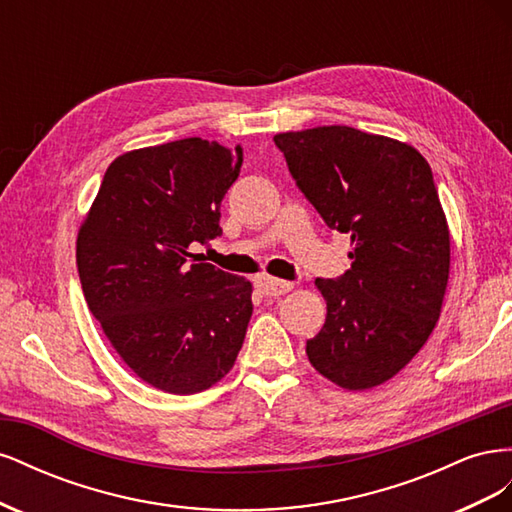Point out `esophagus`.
Listing matches in <instances>:
<instances>
[{"instance_id": "1", "label": "esophagus", "mask_w": 512, "mask_h": 512, "mask_svg": "<svg viewBox=\"0 0 512 512\" xmlns=\"http://www.w3.org/2000/svg\"><path fill=\"white\" fill-rule=\"evenodd\" d=\"M258 290L265 294V297H282V294L290 292L294 288L292 282H284V280H275V277H260L256 282Z\"/></svg>"}]
</instances>
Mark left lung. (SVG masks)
Returning <instances> with one entry per match:
<instances>
[{
	"label": "left lung",
	"mask_w": 512,
	"mask_h": 512,
	"mask_svg": "<svg viewBox=\"0 0 512 512\" xmlns=\"http://www.w3.org/2000/svg\"><path fill=\"white\" fill-rule=\"evenodd\" d=\"M273 141L324 224L352 245L342 277L316 280L327 320L307 359L342 389H371L414 359L440 318L451 235L431 168L414 147L348 126Z\"/></svg>",
	"instance_id": "1"
}]
</instances>
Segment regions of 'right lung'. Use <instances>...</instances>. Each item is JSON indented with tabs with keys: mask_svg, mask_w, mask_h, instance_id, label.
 I'll return each mask as SVG.
<instances>
[{
	"mask_svg": "<svg viewBox=\"0 0 512 512\" xmlns=\"http://www.w3.org/2000/svg\"><path fill=\"white\" fill-rule=\"evenodd\" d=\"M243 149L183 138L123 153L106 168L76 239L85 301L143 382L192 395L237 361L252 318V284L209 262L192 243L222 235V198Z\"/></svg>",
	"mask_w": 512,
	"mask_h": 512,
	"instance_id": "add662e5",
	"label": "right lung"
}]
</instances>
